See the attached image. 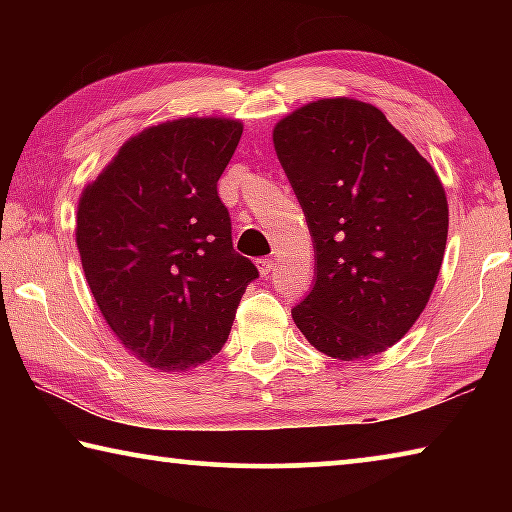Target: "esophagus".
<instances>
[{"label":"esophagus","mask_w":512,"mask_h":512,"mask_svg":"<svg viewBox=\"0 0 512 512\" xmlns=\"http://www.w3.org/2000/svg\"><path fill=\"white\" fill-rule=\"evenodd\" d=\"M257 271H259V275H262V277H266L268 273H271L273 271L271 259H257Z\"/></svg>","instance_id":"obj_1"}]
</instances>
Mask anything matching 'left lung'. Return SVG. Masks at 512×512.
Listing matches in <instances>:
<instances>
[{
	"instance_id": "8db88e82",
	"label": "left lung",
	"mask_w": 512,
	"mask_h": 512,
	"mask_svg": "<svg viewBox=\"0 0 512 512\" xmlns=\"http://www.w3.org/2000/svg\"><path fill=\"white\" fill-rule=\"evenodd\" d=\"M275 153L314 239L316 284L291 309L318 352H386L427 307L449 207L436 169L372 103L318 99L273 128Z\"/></svg>"
}]
</instances>
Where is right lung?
Instances as JSON below:
<instances>
[{
    "label": "right lung",
    "mask_w": 512,
    "mask_h": 512,
    "mask_svg": "<svg viewBox=\"0 0 512 512\" xmlns=\"http://www.w3.org/2000/svg\"><path fill=\"white\" fill-rule=\"evenodd\" d=\"M241 133L228 117L162 121L128 137L81 192L76 248L94 302L119 343L160 372L210 361L259 275L232 248L216 192Z\"/></svg>",
    "instance_id": "add662e5"
}]
</instances>
